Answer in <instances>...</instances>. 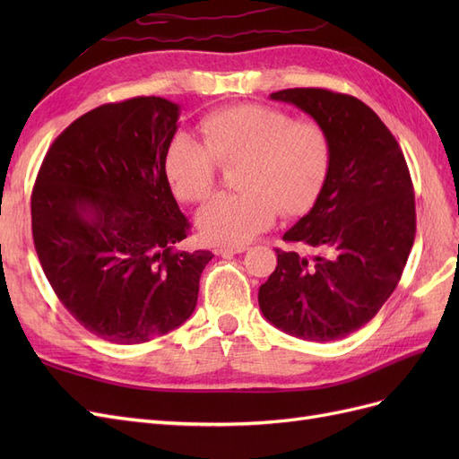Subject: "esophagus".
I'll use <instances>...</instances> for the list:
<instances>
[{
    "mask_svg": "<svg viewBox=\"0 0 459 459\" xmlns=\"http://www.w3.org/2000/svg\"><path fill=\"white\" fill-rule=\"evenodd\" d=\"M247 247H216L214 248V255L218 256H233V255H239V253H245Z\"/></svg>",
    "mask_w": 459,
    "mask_h": 459,
    "instance_id": "obj_1",
    "label": "esophagus"
}]
</instances>
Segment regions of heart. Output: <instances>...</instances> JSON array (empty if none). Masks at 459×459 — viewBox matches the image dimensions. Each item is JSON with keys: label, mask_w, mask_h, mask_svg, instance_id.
Wrapping results in <instances>:
<instances>
[{"label": "heart", "mask_w": 459, "mask_h": 459, "mask_svg": "<svg viewBox=\"0 0 459 459\" xmlns=\"http://www.w3.org/2000/svg\"><path fill=\"white\" fill-rule=\"evenodd\" d=\"M199 128L203 142L176 132L164 147V172L178 199L206 201L220 166L241 164V193L216 197L201 208L197 224L206 241L241 247L273 224L277 208L297 216L316 203L331 166L329 135L317 120L243 103L211 110Z\"/></svg>", "instance_id": "b5f03b06"}]
</instances>
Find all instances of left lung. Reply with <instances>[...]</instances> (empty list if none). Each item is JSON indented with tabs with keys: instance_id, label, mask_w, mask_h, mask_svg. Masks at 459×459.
Listing matches in <instances>:
<instances>
[{
	"instance_id": "obj_1",
	"label": "left lung",
	"mask_w": 459,
	"mask_h": 459,
	"mask_svg": "<svg viewBox=\"0 0 459 459\" xmlns=\"http://www.w3.org/2000/svg\"><path fill=\"white\" fill-rule=\"evenodd\" d=\"M327 130L331 166L312 211L283 239L319 251L277 253L260 285L264 317L289 335L327 342L364 327L393 295L415 238V197L404 155L373 110L352 95L293 88L270 95Z\"/></svg>"
}]
</instances>
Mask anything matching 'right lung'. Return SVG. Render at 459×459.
Here are the masks:
<instances>
[{"label":"right lung","instance_id":"right-lung-1","mask_svg":"<svg viewBox=\"0 0 459 459\" xmlns=\"http://www.w3.org/2000/svg\"><path fill=\"white\" fill-rule=\"evenodd\" d=\"M179 105L162 97L107 103L76 118L49 147L32 191L41 268L80 325L140 344L195 310L211 251H176L189 221L164 172Z\"/></svg>","mask_w":459,"mask_h":459}]
</instances>
